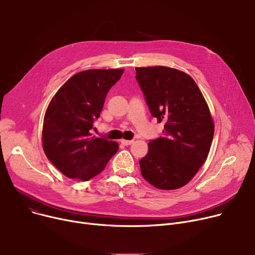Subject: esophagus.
Returning <instances> with one entry per match:
<instances>
[{"label": "esophagus", "mask_w": 255, "mask_h": 255, "mask_svg": "<svg viewBox=\"0 0 255 255\" xmlns=\"http://www.w3.org/2000/svg\"><path fill=\"white\" fill-rule=\"evenodd\" d=\"M133 142V140H127V139H122L121 140V143H123L124 145H129Z\"/></svg>", "instance_id": "obj_1"}]
</instances>
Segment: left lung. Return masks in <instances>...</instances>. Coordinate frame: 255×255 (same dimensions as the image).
Listing matches in <instances>:
<instances>
[{
    "label": "left lung",
    "mask_w": 255,
    "mask_h": 255,
    "mask_svg": "<svg viewBox=\"0 0 255 255\" xmlns=\"http://www.w3.org/2000/svg\"><path fill=\"white\" fill-rule=\"evenodd\" d=\"M135 71L151 115L165 123L163 135L150 140L139 160L141 175L158 189L181 188L210 152L214 123L208 104L194 80L180 70L154 66Z\"/></svg>",
    "instance_id": "obj_1"
}]
</instances>
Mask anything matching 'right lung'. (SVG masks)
Wrapping results in <instances>:
<instances>
[{"label": "right lung", "mask_w": 255, "mask_h": 255, "mask_svg": "<svg viewBox=\"0 0 255 255\" xmlns=\"http://www.w3.org/2000/svg\"><path fill=\"white\" fill-rule=\"evenodd\" d=\"M124 69L78 72L51 99L43 122V150L66 177L89 181L97 176L117 153L119 144L94 137L91 130L100 117L107 93Z\"/></svg>", "instance_id": "obj_1"}]
</instances>
